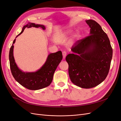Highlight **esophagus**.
Instances as JSON below:
<instances>
[{
	"label": "esophagus",
	"instance_id": "34e87169",
	"mask_svg": "<svg viewBox=\"0 0 121 121\" xmlns=\"http://www.w3.org/2000/svg\"><path fill=\"white\" fill-rule=\"evenodd\" d=\"M67 54V53L66 52H65V51H64V52H63V58H65V56H66Z\"/></svg>",
	"mask_w": 121,
	"mask_h": 121
}]
</instances>
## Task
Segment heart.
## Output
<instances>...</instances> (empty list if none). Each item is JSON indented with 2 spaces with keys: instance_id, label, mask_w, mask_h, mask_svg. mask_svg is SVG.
Wrapping results in <instances>:
<instances>
[{
  "instance_id": "heart-1",
  "label": "heart",
  "mask_w": 121,
  "mask_h": 121,
  "mask_svg": "<svg viewBox=\"0 0 121 121\" xmlns=\"http://www.w3.org/2000/svg\"><path fill=\"white\" fill-rule=\"evenodd\" d=\"M76 36H78V34H76Z\"/></svg>"
}]
</instances>
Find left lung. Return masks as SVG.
Returning a JSON list of instances; mask_svg holds the SVG:
<instances>
[{
    "instance_id": "1",
    "label": "left lung",
    "mask_w": 121,
    "mask_h": 121,
    "mask_svg": "<svg viewBox=\"0 0 121 121\" xmlns=\"http://www.w3.org/2000/svg\"><path fill=\"white\" fill-rule=\"evenodd\" d=\"M86 22L90 28V35L76 42L71 48L73 53L69 54L65 60L72 83L88 89L97 86L107 77L112 49L99 24L92 20Z\"/></svg>"
}]
</instances>
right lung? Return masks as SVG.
Returning <instances> with one entry per match:
<instances>
[{
    "instance_id": "right-lung-1",
    "label": "right lung",
    "mask_w": 121,
    "mask_h": 121,
    "mask_svg": "<svg viewBox=\"0 0 121 121\" xmlns=\"http://www.w3.org/2000/svg\"><path fill=\"white\" fill-rule=\"evenodd\" d=\"M41 28L45 30L44 26L29 23L24 26L22 31L18 36L23 32L26 28ZM16 39L13 44L15 43ZM13 45L10 47L9 53L10 68L12 74L16 81L24 87L29 90H39L48 86L52 83L54 73L58 64L63 59L61 51L49 54L47 59L43 66L36 72L25 73L18 68L14 61L13 56Z\"/></svg>"
}]
</instances>
